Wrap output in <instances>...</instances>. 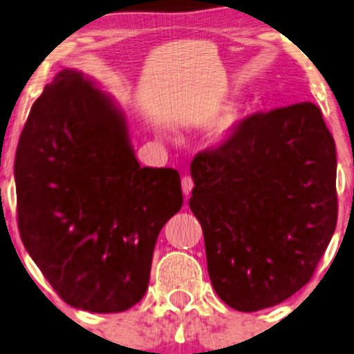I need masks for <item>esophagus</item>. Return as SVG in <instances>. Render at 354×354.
I'll return each instance as SVG.
<instances>
[{
    "instance_id": "esophagus-1",
    "label": "esophagus",
    "mask_w": 354,
    "mask_h": 354,
    "mask_svg": "<svg viewBox=\"0 0 354 354\" xmlns=\"http://www.w3.org/2000/svg\"><path fill=\"white\" fill-rule=\"evenodd\" d=\"M182 190H183V195H185V196L190 195L192 190H193V180H192V177L185 176V177L182 178Z\"/></svg>"
}]
</instances>
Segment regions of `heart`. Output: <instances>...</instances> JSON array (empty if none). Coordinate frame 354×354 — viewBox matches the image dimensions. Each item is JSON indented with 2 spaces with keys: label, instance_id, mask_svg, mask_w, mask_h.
Segmentation results:
<instances>
[{
  "label": "heart",
  "instance_id": "1",
  "mask_svg": "<svg viewBox=\"0 0 354 354\" xmlns=\"http://www.w3.org/2000/svg\"><path fill=\"white\" fill-rule=\"evenodd\" d=\"M245 119L243 111H235V113H230L222 118L219 122L214 125L211 132V142L217 145V147H222V145H227L232 140L235 138V135L239 133L240 125Z\"/></svg>",
  "mask_w": 354,
  "mask_h": 354
}]
</instances>
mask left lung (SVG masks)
Listing matches in <instances>:
<instances>
[{
    "mask_svg": "<svg viewBox=\"0 0 354 354\" xmlns=\"http://www.w3.org/2000/svg\"><path fill=\"white\" fill-rule=\"evenodd\" d=\"M190 209L216 293L236 311L275 306L313 277L337 225L335 142L313 103L243 119L190 166Z\"/></svg>",
    "mask_w": 354,
    "mask_h": 354,
    "instance_id": "obj_1",
    "label": "left lung"
}]
</instances>
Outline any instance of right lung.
I'll list each match as a JSON object with an SVG mask.
<instances>
[{"label": "right lung", "mask_w": 354, "mask_h": 354, "mask_svg": "<svg viewBox=\"0 0 354 354\" xmlns=\"http://www.w3.org/2000/svg\"><path fill=\"white\" fill-rule=\"evenodd\" d=\"M14 178L22 243L67 304L120 313L145 297L159 232L183 205L180 176L140 167L124 113L93 80L64 69L45 86Z\"/></svg>", "instance_id": "1"}]
</instances>
